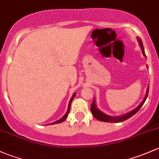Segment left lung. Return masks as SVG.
<instances>
[{
    "label": "left lung",
    "mask_w": 159,
    "mask_h": 159,
    "mask_svg": "<svg viewBox=\"0 0 159 159\" xmlns=\"http://www.w3.org/2000/svg\"><path fill=\"white\" fill-rule=\"evenodd\" d=\"M137 39H138L140 47H141V49H142V52H143V56L146 58V53H145L144 47H143V42H142V40L139 37H137ZM148 88H147L146 96H145V98L143 99V101H142V103H140L138 107H137L136 109L132 110V111H130L129 113H126V114H124V115H123V116H108V115L105 114L104 113H103V112L101 111L99 109H98V108H97L96 103H95V100L93 99V101L92 102V103H91V113H92V115L94 116L95 118H96L97 120H100V121H102V122H107V123H120V122H123V121H124V120H128L129 118H130L131 116H133V115L136 114L137 112L140 110V108L143 107V105L144 104L145 101H146L147 97H148Z\"/></svg>",
    "instance_id": "obj_1"
}]
</instances>
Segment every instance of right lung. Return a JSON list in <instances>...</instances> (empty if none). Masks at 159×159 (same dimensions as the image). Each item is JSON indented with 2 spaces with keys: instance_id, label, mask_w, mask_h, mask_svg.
I'll return each mask as SVG.
<instances>
[{
  "instance_id": "obj_1",
  "label": "right lung",
  "mask_w": 159,
  "mask_h": 159,
  "mask_svg": "<svg viewBox=\"0 0 159 159\" xmlns=\"http://www.w3.org/2000/svg\"><path fill=\"white\" fill-rule=\"evenodd\" d=\"M75 94H76V93H75L74 94L72 95V97H71V99H70L69 103H68V110H67V112H66V114H65L64 116H63L61 118V119H59V120H57V121L54 122V123H51V124H57V123H61V122H63V121H64V120H66V118L68 117V113H69V112H70V108H71V102H72L73 99H74V98H75Z\"/></svg>"
}]
</instances>
